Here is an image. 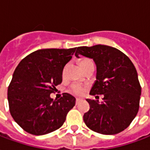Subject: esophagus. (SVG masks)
I'll return each mask as SVG.
<instances>
[{
	"instance_id": "34e87169",
	"label": "esophagus",
	"mask_w": 150,
	"mask_h": 150,
	"mask_svg": "<svg viewBox=\"0 0 150 150\" xmlns=\"http://www.w3.org/2000/svg\"><path fill=\"white\" fill-rule=\"evenodd\" d=\"M80 101H81L80 98H76V104H78V103H79Z\"/></svg>"
}]
</instances>
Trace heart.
Segmentation results:
<instances>
[{"mask_svg":"<svg viewBox=\"0 0 150 150\" xmlns=\"http://www.w3.org/2000/svg\"><path fill=\"white\" fill-rule=\"evenodd\" d=\"M88 61H91L89 59H84L83 60L81 61L80 64H83L84 63H86V62H88ZM66 70H67V67H65L64 68V71H63V75H65V73H66ZM71 92L73 93L74 95H81L83 94L84 92H85V87L83 86L80 84H73L71 86Z\"/></svg>","mask_w":150,"mask_h":150,"instance_id":"obj_1","label":"heart"}]
</instances>
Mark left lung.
Instances as JSON below:
<instances>
[{"label":"left lung","mask_w":150,"mask_h":150,"mask_svg":"<svg viewBox=\"0 0 150 150\" xmlns=\"http://www.w3.org/2000/svg\"><path fill=\"white\" fill-rule=\"evenodd\" d=\"M75 55L92 59L96 80L90 95H103V102L87 98L90 110L83 115L86 126L98 134L123 131L136 117L142 93L135 67L123 52L107 45L78 47ZM98 97V96H96Z\"/></svg>","instance_id":"left-lung-1"}]
</instances>
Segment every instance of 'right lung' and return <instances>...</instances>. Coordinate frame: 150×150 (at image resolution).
Masks as SVG:
<instances>
[{
  "instance_id": "obj_1",
  "label": "right lung",
  "mask_w": 150,
  "mask_h": 150,
  "mask_svg": "<svg viewBox=\"0 0 150 150\" xmlns=\"http://www.w3.org/2000/svg\"><path fill=\"white\" fill-rule=\"evenodd\" d=\"M75 50H37L16 67L8 88V101L14 121L28 133L44 135L60 128L75 105V98L67 93L59 99L50 97L62 83L64 66Z\"/></svg>"
}]
</instances>
